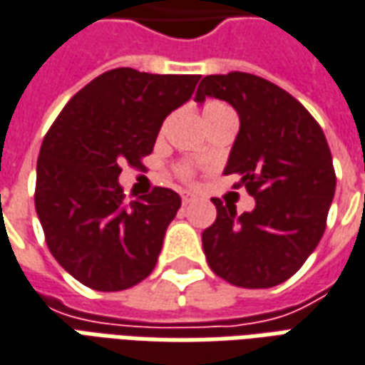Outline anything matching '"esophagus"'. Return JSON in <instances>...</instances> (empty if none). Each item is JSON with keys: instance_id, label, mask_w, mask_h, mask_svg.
Masks as SVG:
<instances>
[{"instance_id": "34e87169", "label": "esophagus", "mask_w": 365, "mask_h": 365, "mask_svg": "<svg viewBox=\"0 0 365 365\" xmlns=\"http://www.w3.org/2000/svg\"><path fill=\"white\" fill-rule=\"evenodd\" d=\"M193 200H195V197H193L191 193H182V203H183V205H190Z\"/></svg>"}]
</instances>
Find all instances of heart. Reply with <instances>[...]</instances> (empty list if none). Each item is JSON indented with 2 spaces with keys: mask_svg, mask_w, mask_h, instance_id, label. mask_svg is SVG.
Here are the masks:
<instances>
[{
  "mask_svg": "<svg viewBox=\"0 0 365 365\" xmlns=\"http://www.w3.org/2000/svg\"><path fill=\"white\" fill-rule=\"evenodd\" d=\"M219 110H229V106H225L223 103H209L205 104V108H203V116H209V114H213V112ZM178 175L183 178V180H190L191 172L187 165H182V168H178Z\"/></svg>",
  "mask_w": 365,
  "mask_h": 365,
  "instance_id": "heart-1",
  "label": "heart"
}]
</instances>
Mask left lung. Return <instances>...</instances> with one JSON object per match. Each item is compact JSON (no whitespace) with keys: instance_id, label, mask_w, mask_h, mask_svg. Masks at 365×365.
I'll list each match as a JSON object with an SVG mask.
<instances>
[{"instance_id":"8db88e82","label":"left lung","mask_w":365,"mask_h":365,"mask_svg":"<svg viewBox=\"0 0 365 365\" xmlns=\"http://www.w3.org/2000/svg\"><path fill=\"white\" fill-rule=\"evenodd\" d=\"M227 101L241 128L223 174H237L255 209L213 200L217 219L201 235L207 264L243 289H271L304 264L324 235L336 190L332 154L320 124L297 98L249 73L209 75L195 101Z\"/></svg>"}]
</instances>
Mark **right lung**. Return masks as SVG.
<instances>
[{
  "label": "right lung",
  "mask_w": 365,
  "mask_h": 365,
  "mask_svg": "<svg viewBox=\"0 0 365 365\" xmlns=\"http://www.w3.org/2000/svg\"><path fill=\"white\" fill-rule=\"evenodd\" d=\"M197 81L112 68L81 88L45 134L35 209L51 255L88 289H130L154 271L182 200L154 187L126 203L118 175L124 164L144 168L162 122Z\"/></svg>",
  "instance_id": "obj_1"
}]
</instances>
